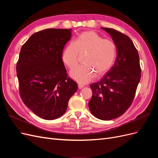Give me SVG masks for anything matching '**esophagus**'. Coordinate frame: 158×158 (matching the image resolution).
Here are the masks:
<instances>
[{"instance_id": "1", "label": "esophagus", "mask_w": 158, "mask_h": 158, "mask_svg": "<svg viewBox=\"0 0 158 158\" xmlns=\"http://www.w3.org/2000/svg\"><path fill=\"white\" fill-rule=\"evenodd\" d=\"M78 86L79 89H82V88H83L84 87V85L82 84H78Z\"/></svg>"}]
</instances>
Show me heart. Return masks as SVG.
<instances>
[{
    "label": "heart",
    "instance_id": "1",
    "mask_svg": "<svg viewBox=\"0 0 158 158\" xmlns=\"http://www.w3.org/2000/svg\"><path fill=\"white\" fill-rule=\"evenodd\" d=\"M116 52V45L111 40L103 39L94 31H87L80 34L74 41L69 43L62 53V60L73 69L77 65L80 55L85 53L84 64L73 69L70 74L78 82L87 83L96 73L101 76L109 70L115 60Z\"/></svg>",
    "mask_w": 158,
    "mask_h": 158
}]
</instances>
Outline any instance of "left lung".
<instances>
[{
  "label": "left lung",
  "instance_id": "left-lung-1",
  "mask_svg": "<svg viewBox=\"0 0 158 158\" xmlns=\"http://www.w3.org/2000/svg\"><path fill=\"white\" fill-rule=\"evenodd\" d=\"M102 28L111 36L117 57L103 77L89 85L93 95L88 106L94 116L108 121L121 116L131 106L140 80L141 69L139 55L130 37L113 28Z\"/></svg>",
  "mask_w": 158,
  "mask_h": 158
}]
</instances>
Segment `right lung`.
<instances>
[{"instance_id":"right-lung-1","label":"right lung","mask_w":158,"mask_h":158,"mask_svg":"<svg viewBox=\"0 0 158 158\" xmlns=\"http://www.w3.org/2000/svg\"><path fill=\"white\" fill-rule=\"evenodd\" d=\"M71 35L72 29H45L33 33L20 50L16 74L21 99L45 120L63 115L78 89L62 60L64 47Z\"/></svg>"}]
</instances>
